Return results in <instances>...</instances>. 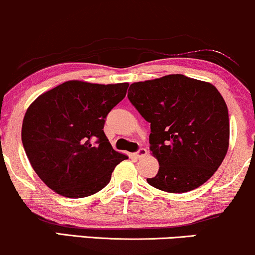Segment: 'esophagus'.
<instances>
[{
  "label": "esophagus",
  "instance_id": "esophagus-1",
  "mask_svg": "<svg viewBox=\"0 0 255 255\" xmlns=\"http://www.w3.org/2000/svg\"><path fill=\"white\" fill-rule=\"evenodd\" d=\"M147 155V149L146 148H140V149H138L136 153H135V156L137 157V159H141V157H143V156H146Z\"/></svg>",
  "mask_w": 255,
  "mask_h": 255
}]
</instances>
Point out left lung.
I'll list each match as a JSON object with an SVG mask.
<instances>
[{
    "label": "left lung",
    "mask_w": 255,
    "mask_h": 255,
    "mask_svg": "<svg viewBox=\"0 0 255 255\" xmlns=\"http://www.w3.org/2000/svg\"><path fill=\"white\" fill-rule=\"evenodd\" d=\"M128 99L150 124L151 155L160 165L150 186L185 193L212 178L230 146L227 105L212 83L172 74L131 83Z\"/></svg>",
    "instance_id": "8db88e82"
}]
</instances>
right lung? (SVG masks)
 Wrapping results in <instances>:
<instances>
[{
  "mask_svg": "<svg viewBox=\"0 0 255 255\" xmlns=\"http://www.w3.org/2000/svg\"><path fill=\"white\" fill-rule=\"evenodd\" d=\"M129 83L63 82L29 106L22 143L33 169L57 194L79 199L101 191L127 155L105 135L107 114L126 96Z\"/></svg>",
  "mask_w": 255,
  "mask_h": 255,
  "instance_id": "1",
  "label": "right lung"
}]
</instances>
